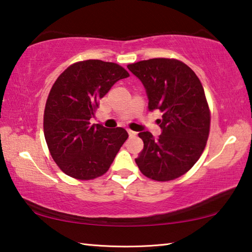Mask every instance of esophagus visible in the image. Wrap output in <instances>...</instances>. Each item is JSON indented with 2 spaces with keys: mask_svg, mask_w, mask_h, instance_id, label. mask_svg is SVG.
Returning <instances> with one entry per match:
<instances>
[{
  "mask_svg": "<svg viewBox=\"0 0 252 252\" xmlns=\"http://www.w3.org/2000/svg\"><path fill=\"white\" fill-rule=\"evenodd\" d=\"M127 133H129L130 136H135L136 134H138L135 131H132V130H130V129H127Z\"/></svg>",
  "mask_w": 252,
  "mask_h": 252,
  "instance_id": "esophagus-1",
  "label": "esophagus"
}]
</instances>
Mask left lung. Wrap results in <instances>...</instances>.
Returning a JSON list of instances; mask_svg holds the SVG:
<instances>
[{"label": "left lung", "instance_id": "obj_1", "mask_svg": "<svg viewBox=\"0 0 252 252\" xmlns=\"http://www.w3.org/2000/svg\"><path fill=\"white\" fill-rule=\"evenodd\" d=\"M141 81L150 111L160 110L161 134L140 132L143 150L135 162L157 181L181 177L193 167L206 147L210 112L202 84L189 66L173 59H150L127 65Z\"/></svg>", "mask_w": 252, "mask_h": 252}]
</instances>
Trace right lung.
Instances as JSON below:
<instances>
[{"label": "right lung", "instance_id": "obj_1", "mask_svg": "<svg viewBox=\"0 0 252 252\" xmlns=\"http://www.w3.org/2000/svg\"><path fill=\"white\" fill-rule=\"evenodd\" d=\"M127 76L116 63L87 60L67 67L54 82L45 104L44 136L55 163L67 176L90 180L109 170L129 134L123 127L110 130L90 120L101 97Z\"/></svg>", "mask_w": 252, "mask_h": 252}]
</instances>
